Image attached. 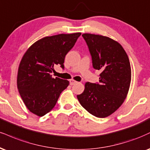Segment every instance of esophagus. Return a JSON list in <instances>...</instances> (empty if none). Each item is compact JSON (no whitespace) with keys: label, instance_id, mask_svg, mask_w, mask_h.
<instances>
[{"label":"esophagus","instance_id":"34e87169","mask_svg":"<svg viewBox=\"0 0 150 150\" xmlns=\"http://www.w3.org/2000/svg\"><path fill=\"white\" fill-rule=\"evenodd\" d=\"M77 81L74 80H73V79H72V80H70V85H74V84H77Z\"/></svg>","mask_w":150,"mask_h":150}]
</instances>
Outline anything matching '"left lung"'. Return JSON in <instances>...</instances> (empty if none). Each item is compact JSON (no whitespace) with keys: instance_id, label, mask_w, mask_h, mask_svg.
<instances>
[{"instance_id":"obj_1","label":"left lung","mask_w":150,"mask_h":150,"mask_svg":"<svg viewBox=\"0 0 150 150\" xmlns=\"http://www.w3.org/2000/svg\"><path fill=\"white\" fill-rule=\"evenodd\" d=\"M92 57L93 67L101 72L99 84L86 82L77 99L93 116L104 118L115 112L129 92L131 68L122 46L110 38L91 33L82 34Z\"/></svg>"}]
</instances>
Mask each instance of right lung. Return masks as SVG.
Segmentation results:
<instances>
[{
    "instance_id": "right-lung-1",
    "label": "right lung",
    "mask_w": 150,
    "mask_h": 150,
    "mask_svg": "<svg viewBox=\"0 0 150 150\" xmlns=\"http://www.w3.org/2000/svg\"><path fill=\"white\" fill-rule=\"evenodd\" d=\"M81 33L46 36L30 47L19 64L17 84L28 110L42 117L53 109L69 81L52 77L56 65L64 68L66 55L73 47Z\"/></svg>"
}]
</instances>
